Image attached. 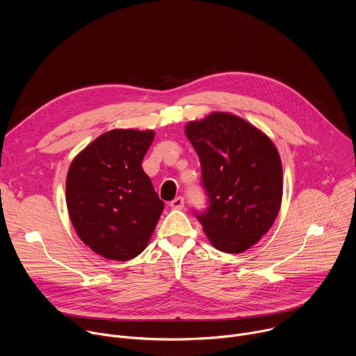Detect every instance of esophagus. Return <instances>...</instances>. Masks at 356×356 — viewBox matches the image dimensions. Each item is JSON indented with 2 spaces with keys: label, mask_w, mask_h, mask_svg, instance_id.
I'll return each mask as SVG.
<instances>
[{
  "label": "esophagus",
  "mask_w": 356,
  "mask_h": 356,
  "mask_svg": "<svg viewBox=\"0 0 356 356\" xmlns=\"http://www.w3.org/2000/svg\"><path fill=\"white\" fill-rule=\"evenodd\" d=\"M170 207L173 210H181L184 207V198L183 197H176L175 200L170 201Z\"/></svg>",
  "instance_id": "1"
}]
</instances>
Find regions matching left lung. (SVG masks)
Listing matches in <instances>:
<instances>
[{
  "mask_svg": "<svg viewBox=\"0 0 356 356\" xmlns=\"http://www.w3.org/2000/svg\"><path fill=\"white\" fill-rule=\"evenodd\" d=\"M200 158L210 206L195 213L214 248L241 253L273 225L282 204L283 170L275 143L229 113H213L184 128Z\"/></svg>",
  "mask_w": 356,
  "mask_h": 356,
  "instance_id": "8db88e82",
  "label": "left lung"
}]
</instances>
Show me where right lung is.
Listing matches in <instances>:
<instances>
[{
    "label": "right lung",
    "mask_w": 356,
    "mask_h": 356,
    "mask_svg": "<svg viewBox=\"0 0 356 356\" xmlns=\"http://www.w3.org/2000/svg\"><path fill=\"white\" fill-rule=\"evenodd\" d=\"M155 132L113 129L73 159L66 204L79 238L111 261H129L147 246L163 211L142 161Z\"/></svg>",
    "instance_id": "right-lung-1"
}]
</instances>
